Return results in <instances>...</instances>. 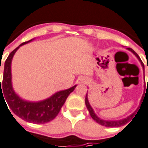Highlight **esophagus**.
Listing matches in <instances>:
<instances>
[{"label": "esophagus", "instance_id": "esophagus-1", "mask_svg": "<svg viewBox=\"0 0 148 148\" xmlns=\"http://www.w3.org/2000/svg\"><path fill=\"white\" fill-rule=\"evenodd\" d=\"M80 82H86V81H85V79H80Z\"/></svg>", "mask_w": 148, "mask_h": 148}]
</instances>
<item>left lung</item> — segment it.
<instances>
[{"mask_svg":"<svg viewBox=\"0 0 148 148\" xmlns=\"http://www.w3.org/2000/svg\"><path fill=\"white\" fill-rule=\"evenodd\" d=\"M127 49H128V50H130V52H132V53H134L135 56H137V58L138 59V60L140 62V64H141L142 67H143V69H144V64H143V62L141 61V60H140V56L137 55V53L134 51V49H132L131 48H127ZM147 82H148V79H147ZM142 98H143V96H142ZM142 99H141L140 101H142ZM140 104H141V103H140ZM85 105H86L87 109H88V110L89 113H90V116H92V119H94L95 122H97L98 123H99L100 125H101V126H104V127H121V126H123V125H125V124L127 123V122L129 121L130 119H131L132 118H133V117L135 116L136 112H137V110H138V109H139V107H140V106L138 107V108H137V109L135 110V112H133L131 115H130L129 116L126 117V118H123V119H118V120H106V119H101L100 117H99L96 114H95L94 109H92V106H91V105H90V103H89L88 97V92H87L86 96H85Z\"/></svg>","mask_w":148,"mask_h":148,"instance_id":"8db88e82","label":"left lung"}]
</instances>
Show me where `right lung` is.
Here are the masks:
<instances>
[{
    "mask_svg": "<svg viewBox=\"0 0 148 148\" xmlns=\"http://www.w3.org/2000/svg\"><path fill=\"white\" fill-rule=\"evenodd\" d=\"M36 38L21 43L9 54L4 63L2 85L1 84L0 79V96L2 94L11 111L21 119L29 123L42 124L51 121L58 115L66 98L75 89L77 84L68 89L56 92L49 98L37 101L25 100L14 92L12 85L11 74V62L13 56L20 47L33 41Z\"/></svg>",
    "mask_w": 148,
    "mask_h": 148,
    "instance_id": "1",
    "label": "right lung"
}]
</instances>
